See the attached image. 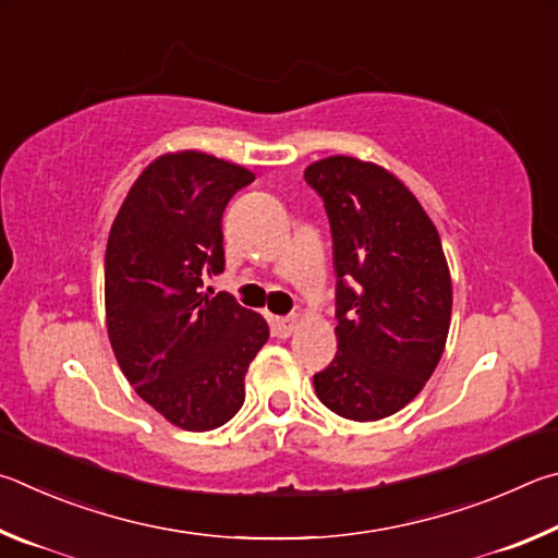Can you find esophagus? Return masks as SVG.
<instances>
[{
    "label": "esophagus",
    "mask_w": 558,
    "mask_h": 558,
    "mask_svg": "<svg viewBox=\"0 0 558 558\" xmlns=\"http://www.w3.org/2000/svg\"><path fill=\"white\" fill-rule=\"evenodd\" d=\"M296 324H299V318H296V316H277V318H271L274 336H279V338H289L291 333H294Z\"/></svg>",
    "instance_id": "1"
}]
</instances>
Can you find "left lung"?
<instances>
[{
	"instance_id": "left-lung-1",
	"label": "left lung",
	"mask_w": 558,
	"mask_h": 558,
	"mask_svg": "<svg viewBox=\"0 0 558 558\" xmlns=\"http://www.w3.org/2000/svg\"><path fill=\"white\" fill-rule=\"evenodd\" d=\"M330 222L338 353L314 375L320 402L353 422H377L422 392L451 326V274L441 238L414 193L353 156L304 173Z\"/></svg>"
}]
</instances>
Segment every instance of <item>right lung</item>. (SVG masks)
<instances>
[{
	"instance_id": "1",
	"label": "right lung",
	"mask_w": 558,
	"mask_h": 558,
	"mask_svg": "<svg viewBox=\"0 0 558 558\" xmlns=\"http://www.w3.org/2000/svg\"><path fill=\"white\" fill-rule=\"evenodd\" d=\"M254 173L201 151L159 156L126 193L105 252L107 333L146 404L185 432L240 412L269 326L234 296H203L225 269V205Z\"/></svg>"
}]
</instances>
